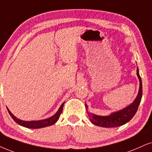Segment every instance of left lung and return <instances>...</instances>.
<instances>
[{"label": "left lung", "mask_w": 152, "mask_h": 152, "mask_svg": "<svg viewBox=\"0 0 152 152\" xmlns=\"http://www.w3.org/2000/svg\"><path fill=\"white\" fill-rule=\"evenodd\" d=\"M137 75L140 81V88L138 94L132 102L125 108L121 110L115 111L107 116H99L88 111V105L86 104V108L87 110L88 116L90 121L94 125L97 126H100L103 128H116L118 126H123L126 123L131 120L139 107L140 102H141L142 96V79L139 74V69L137 67Z\"/></svg>", "instance_id": "1"}]
</instances>
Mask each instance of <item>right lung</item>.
I'll return each instance as SVG.
<instances>
[{
	"mask_svg": "<svg viewBox=\"0 0 152 152\" xmlns=\"http://www.w3.org/2000/svg\"><path fill=\"white\" fill-rule=\"evenodd\" d=\"M64 102H63L59 107L58 110L53 116L50 117V118L43 119V120H39V121H22L21 119L17 118L16 116H15L11 111L9 110L8 108H7L8 113L12 117L13 120L15 121L17 124H18L20 126H23V127L27 128H32V129H37V128H42L47 127V126H52V125L55 124V123L57 121L59 118V116L62 114V111L63 109V107H64Z\"/></svg>",
	"mask_w": 152,
	"mask_h": 152,
	"instance_id": "right-lung-1",
	"label": "right lung"
}]
</instances>
